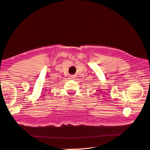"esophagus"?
<instances>
[{"mask_svg": "<svg viewBox=\"0 0 150 150\" xmlns=\"http://www.w3.org/2000/svg\"><path fill=\"white\" fill-rule=\"evenodd\" d=\"M70 78H71V79H74L75 78V77H74V76H70Z\"/></svg>", "mask_w": 150, "mask_h": 150, "instance_id": "34e87169", "label": "esophagus"}]
</instances>
